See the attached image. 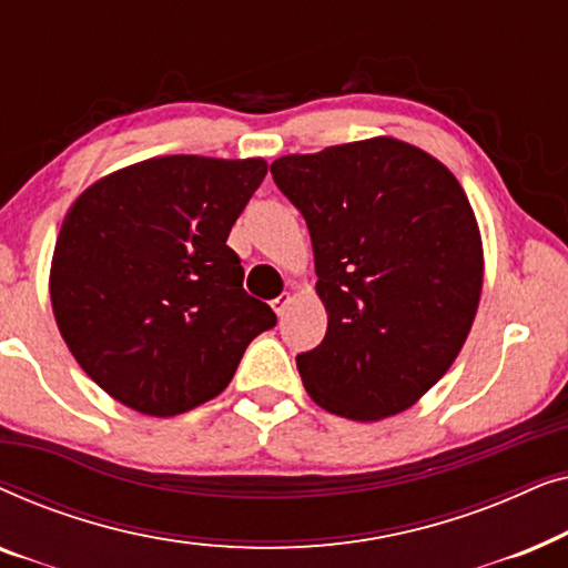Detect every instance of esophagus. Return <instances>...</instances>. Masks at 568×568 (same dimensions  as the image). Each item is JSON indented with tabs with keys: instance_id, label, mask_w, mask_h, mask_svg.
Masks as SVG:
<instances>
[{
	"instance_id": "esophagus-1",
	"label": "esophagus",
	"mask_w": 568,
	"mask_h": 568,
	"mask_svg": "<svg viewBox=\"0 0 568 568\" xmlns=\"http://www.w3.org/2000/svg\"><path fill=\"white\" fill-rule=\"evenodd\" d=\"M286 305H290V294H278L276 300H271V307H274L276 315H284Z\"/></svg>"
}]
</instances>
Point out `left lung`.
Masks as SVG:
<instances>
[{"instance_id": "left-lung-1", "label": "left lung", "mask_w": 568, "mask_h": 568, "mask_svg": "<svg viewBox=\"0 0 568 568\" xmlns=\"http://www.w3.org/2000/svg\"><path fill=\"white\" fill-rule=\"evenodd\" d=\"M305 216L321 346L297 354L317 406L379 422L422 398L468 338L484 286L470 201L432 154L390 136L290 154L271 165Z\"/></svg>"}]
</instances>
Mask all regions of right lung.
Masks as SVG:
<instances>
[{"mask_svg":"<svg viewBox=\"0 0 568 568\" xmlns=\"http://www.w3.org/2000/svg\"><path fill=\"white\" fill-rule=\"evenodd\" d=\"M263 160H144L92 183L61 224L53 317L80 367L123 406L175 416L230 385L274 328L243 290L230 230L266 178Z\"/></svg>","mask_w":568,"mask_h":568,"instance_id":"1","label":"right lung"}]
</instances>
